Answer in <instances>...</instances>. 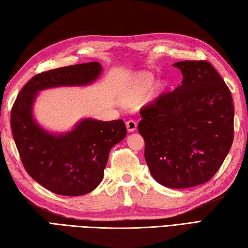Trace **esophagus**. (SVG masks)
I'll list each match as a JSON object with an SVG mask.
<instances>
[{
  "label": "esophagus",
  "instance_id": "34e87169",
  "mask_svg": "<svg viewBox=\"0 0 248 248\" xmlns=\"http://www.w3.org/2000/svg\"><path fill=\"white\" fill-rule=\"evenodd\" d=\"M126 127H127V130H128L129 133L135 132V130H136V128H137V123H136V121H134V120H128L127 122H126Z\"/></svg>",
  "mask_w": 248,
  "mask_h": 248
}]
</instances>
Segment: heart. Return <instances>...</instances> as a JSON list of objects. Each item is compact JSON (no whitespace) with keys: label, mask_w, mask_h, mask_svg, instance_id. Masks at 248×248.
Here are the masks:
<instances>
[{"label":"heart","mask_w":248,"mask_h":248,"mask_svg":"<svg viewBox=\"0 0 248 248\" xmlns=\"http://www.w3.org/2000/svg\"><path fill=\"white\" fill-rule=\"evenodd\" d=\"M153 84V78L149 74H140L136 78L133 86V92L136 95H143L150 90Z\"/></svg>","instance_id":"obj_1"}]
</instances>
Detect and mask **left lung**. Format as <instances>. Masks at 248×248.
<instances>
[{
  "mask_svg": "<svg viewBox=\"0 0 248 248\" xmlns=\"http://www.w3.org/2000/svg\"><path fill=\"white\" fill-rule=\"evenodd\" d=\"M181 85L140 111L144 158L158 184L171 189L205 184L220 168L233 141L230 90L207 62L174 63Z\"/></svg>",
  "mask_w": 248,
  "mask_h": 248,
  "instance_id": "1",
  "label": "left lung"
}]
</instances>
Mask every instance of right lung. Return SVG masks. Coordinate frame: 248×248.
Returning <instances> with one entry per match:
<instances>
[{
	"instance_id": "add662e5",
	"label": "right lung",
	"mask_w": 248,
	"mask_h": 248,
	"mask_svg": "<svg viewBox=\"0 0 248 248\" xmlns=\"http://www.w3.org/2000/svg\"><path fill=\"white\" fill-rule=\"evenodd\" d=\"M101 72L99 62H87L40 73L23 86L13 106V137L25 170L56 194L78 197L96 189L111 148L122 141L127 130L122 120L86 118L69 132H48L34 119L35 99L48 88L90 85Z\"/></svg>"
}]
</instances>
